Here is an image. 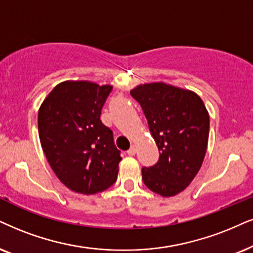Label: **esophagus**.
Segmentation results:
<instances>
[{"label":"esophagus","instance_id":"1","mask_svg":"<svg viewBox=\"0 0 253 253\" xmlns=\"http://www.w3.org/2000/svg\"><path fill=\"white\" fill-rule=\"evenodd\" d=\"M135 153H136L135 146H130V148L127 150V154L128 155H135Z\"/></svg>","mask_w":253,"mask_h":253}]
</instances>
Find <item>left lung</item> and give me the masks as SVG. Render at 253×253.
<instances>
[{"mask_svg": "<svg viewBox=\"0 0 253 253\" xmlns=\"http://www.w3.org/2000/svg\"><path fill=\"white\" fill-rule=\"evenodd\" d=\"M141 106L159 161L142 168L146 187L164 197L174 196L191 183L206 156L209 114L202 99L189 89L150 83L130 91Z\"/></svg>", "mask_w": 253, "mask_h": 253, "instance_id": "left-lung-1", "label": "left lung"}]
</instances>
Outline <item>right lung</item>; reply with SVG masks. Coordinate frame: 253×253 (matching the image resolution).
Instances as JSON below:
<instances>
[{"label":"right lung","mask_w":253,"mask_h":253,"mask_svg":"<svg viewBox=\"0 0 253 253\" xmlns=\"http://www.w3.org/2000/svg\"><path fill=\"white\" fill-rule=\"evenodd\" d=\"M111 85L64 82L41 105L38 134L49 165L64 185L93 195L117 181L120 150L100 120Z\"/></svg>","instance_id":"right-lung-1"}]
</instances>
